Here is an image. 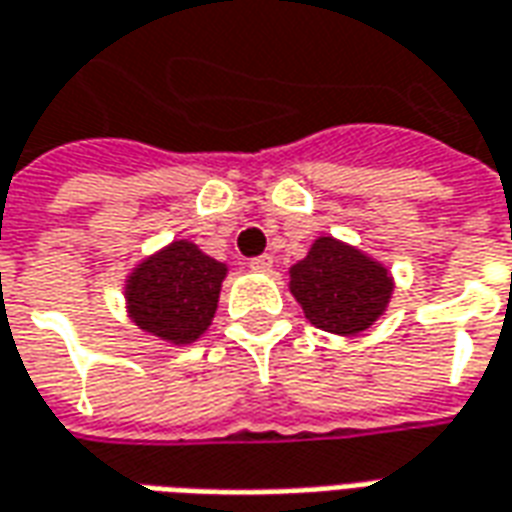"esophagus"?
<instances>
[{"instance_id":"obj_1","label":"esophagus","mask_w":512,"mask_h":512,"mask_svg":"<svg viewBox=\"0 0 512 512\" xmlns=\"http://www.w3.org/2000/svg\"><path fill=\"white\" fill-rule=\"evenodd\" d=\"M271 266H274V260H271V255H260V257H255L252 263H249V268H252V271H260V274H266V271H271Z\"/></svg>"}]
</instances>
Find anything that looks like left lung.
<instances>
[{"label":"left lung","instance_id":"1","mask_svg":"<svg viewBox=\"0 0 512 512\" xmlns=\"http://www.w3.org/2000/svg\"><path fill=\"white\" fill-rule=\"evenodd\" d=\"M288 288L305 318L332 335H357L388 310L393 277L385 263L332 235L313 241L288 271Z\"/></svg>","mask_w":512,"mask_h":512}]
</instances>
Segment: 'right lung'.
Masks as SVG:
<instances>
[{
	"label": "right lung",
	"instance_id": "obj_1",
	"mask_svg": "<svg viewBox=\"0 0 512 512\" xmlns=\"http://www.w3.org/2000/svg\"><path fill=\"white\" fill-rule=\"evenodd\" d=\"M227 271V263L191 241H171L144 257L124 280L127 316L160 341L188 346L213 324Z\"/></svg>",
	"mask_w": 512,
	"mask_h": 512
}]
</instances>
